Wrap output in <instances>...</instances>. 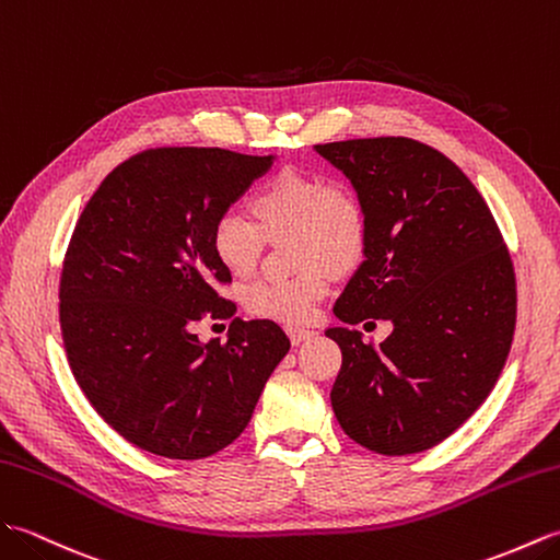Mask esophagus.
<instances>
[{
	"label": "esophagus",
	"mask_w": 560,
	"mask_h": 560,
	"mask_svg": "<svg viewBox=\"0 0 560 560\" xmlns=\"http://www.w3.org/2000/svg\"><path fill=\"white\" fill-rule=\"evenodd\" d=\"M288 335H290V340L294 342V345H300V342H304V340H308V338H314V330H308V328H302V326H288Z\"/></svg>",
	"instance_id": "34e87169"
}]
</instances>
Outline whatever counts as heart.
I'll return each instance as SVG.
<instances>
[{"label": "heart", "mask_w": 560, "mask_h": 560, "mask_svg": "<svg viewBox=\"0 0 560 560\" xmlns=\"http://www.w3.org/2000/svg\"><path fill=\"white\" fill-rule=\"evenodd\" d=\"M252 220L222 213L210 230V248L218 266L234 280L254 272L266 241L292 237L294 266L290 280H258L242 292L256 316L304 323L316 302L330 290V270L347 272L362 264L369 244L366 208L350 186L302 170H282L252 196Z\"/></svg>", "instance_id": "heart-1"}]
</instances>
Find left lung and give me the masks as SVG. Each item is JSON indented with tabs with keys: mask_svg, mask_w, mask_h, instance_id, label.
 <instances>
[{
	"mask_svg": "<svg viewBox=\"0 0 560 560\" xmlns=\"http://www.w3.org/2000/svg\"><path fill=\"white\" fill-rule=\"evenodd\" d=\"M350 179L369 244L326 335L342 366L330 390L342 431L381 455L448 439L501 376L515 332V272L499 225L465 172L402 136L314 145ZM390 319L378 348L351 326Z\"/></svg>",
	"mask_w": 560,
	"mask_h": 560,
	"instance_id": "1",
	"label": "left lung"
}]
</instances>
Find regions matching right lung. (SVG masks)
Here are the masks:
<instances>
[{"instance_id": "add662e5", "label": "right lung", "mask_w": 560, "mask_h": 560, "mask_svg": "<svg viewBox=\"0 0 560 560\" xmlns=\"http://www.w3.org/2000/svg\"><path fill=\"white\" fill-rule=\"evenodd\" d=\"M276 163L222 148H155L97 186L71 234L59 282L69 364L95 412L160 457L201 459L240 436L290 352L272 320L198 340L206 312H237L210 248L218 215Z\"/></svg>"}]
</instances>
